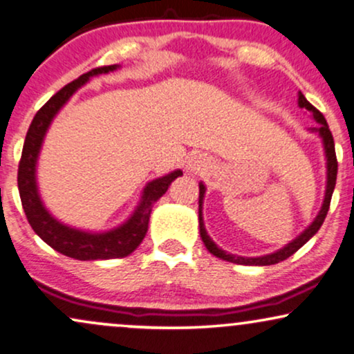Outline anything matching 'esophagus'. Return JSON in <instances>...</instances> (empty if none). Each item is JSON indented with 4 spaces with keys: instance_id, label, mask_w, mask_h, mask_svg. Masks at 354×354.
<instances>
[{
    "instance_id": "obj_1",
    "label": "esophagus",
    "mask_w": 354,
    "mask_h": 354,
    "mask_svg": "<svg viewBox=\"0 0 354 354\" xmlns=\"http://www.w3.org/2000/svg\"><path fill=\"white\" fill-rule=\"evenodd\" d=\"M207 168V158L204 155H192L189 160H187L186 169L189 173H199L204 171Z\"/></svg>"
}]
</instances>
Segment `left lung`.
Wrapping results in <instances>:
<instances>
[{"mask_svg":"<svg viewBox=\"0 0 354 354\" xmlns=\"http://www.w3.org/2000/svg\"><path fill=\"white\" fill-rule=\"evenodd\" d=\"M299 106L306 107L308 113H310V118L314 119L317 124H319V127L312 129V131L319 132L320 137L324 138V147H325V153H326V192H325L324 205H322L319 216H317L315 221L312 222V225L308 227L306 232H302V234L299 235L296 240L290 241L288 247L279 250V252L271 253V254H265V257H258V258L235 257V254H230V253L223 252V250L218 248L217 245L214 243L212 240H210L207 232H205V227H204V222H203V198H204L205 187H204L203 183H201V185H199V232H201V239H203L205 248H207L209 252L214 254V257L225 259V261H230V263H236V265H253V266L276 265V263L284 261V259L289 258L290 254L296 253L297 250L302 247V245H306L307 241L310 240L312 236L317 234V232H319L322 223H324L325 217H326V212H328V209H330V201H332L335 185H337L338 162H337V153H335V142H333V136H332V132H330L328 124H326L324 114H322L320 111L317 109V107L312 106L310 102L306 100V96H304L302 93H299Z\"/></svg>","mask_w":354,"mask_h":354,"instance_id":"1","label":"left lung"}]
</instances>
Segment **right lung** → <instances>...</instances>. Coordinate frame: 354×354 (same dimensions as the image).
<instances>
[{
    "label": "right lung",
    "instance_id": "add662e5",
    "mask_svg": "<svg viewBox=\"0 0 354 354\" xmlns=\"http://www.w3.org/2000/svg\"><path fill=\"white\" fill-rule=\"evenodd\" d=\"M119 65H107L89 70L88 73L82 75L75 82L62 88L40 107L29 125L24 147H22L19 168H17V187H19L22 209H24L32 230L53 250L65 254V257L82 259V261L122 258L131 254L142 243L147 230H149L150 212L153 204L167 192L168 186L183 174V171L176 169L167 176L150 181L144 189V196H142L140 204H138L133 216L118 229L106 232V234H88V232L71 229V227H66L55 221L44 207L42 201L39 198L37 185H35V163H37L44 136H46L53 115L89 78L95 77V75L113 71Z\"/></svg>",
    "mask_w": 354,
    "mask_h": 354
}]
</instances>
